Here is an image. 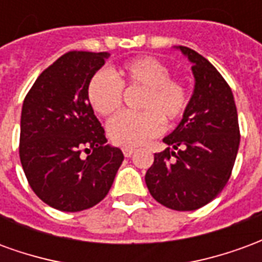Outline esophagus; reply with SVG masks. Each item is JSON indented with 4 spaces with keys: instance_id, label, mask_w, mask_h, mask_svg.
I'll return each instance as SVG.
<instances>
[{
    "instance_id": "obj_1",
    "label": "esophagus",
    "mask_w": 262,
    "mask_h": 262,
    "mask_svg": "<svg viewBox=\"0 0 262 262\" xmlns=\"http://www.w3.org/2000/svg\"><path fill=\"white\" fill-rule=\"evenodd\" d=\"M122 151L125 154V157H130L132 154L135 153V148L133 147H123L122 148Z\"/></svg>"
}]
</instances>
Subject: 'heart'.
I'll list each match as a JSON object with an SVG mask.
<instances>
[{"label":"heart","instance_id":"b5f03b06","mask_svg":"<svg viewBox=\"0 0 262 262\" xmlns=\"http://www.w3.org/2000/svg\"><path fill=\"white\" fill-rule=\"evenodd\" d=\"M123 86L142 88L139 114H120L109 122V139L123 147H136L161 133L167 125L184 118L189 91L180 80L171 78L170 69L156 57L140 56L120 66L115 73L99 70L86 86V98L95 112L111 116L122 105Z\"/></svg>","mask_w":262,"mask_h":262}]
</instances>
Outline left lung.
I'll return each mask as SVG.
<instances>
[{
  "instance_id": "obj_1",
  "label": "left lung",
  "mask_w": 262,
  "mask_h": 262,
  "mask_svg": "<svg viewBox=\"0 0 262 262\" xmlns=\"http://www.w3.org/2000/svg\"><path fill=\"white\" fill-rule=\"evenodd\" d=\"M192 63L195 88L184 118L163 139L146 172L151 196L174 210H195L213 201L229 181L236 161L240 129L230 86L203 56L178 46Z\"/></svg>"
}]
</instances>
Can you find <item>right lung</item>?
<instances>
[{"label": "right lung", "mask_w": 262, "mask_h": 262, "mask_svg": "<svg viewBox=\"0 0 262 262\" xmlns=\"http://www.w3.org/2000/svg\"><path fill=\"white\" fill-rule=\"evenodd\" d=\"M108 56L63 54L37 77L24 101L20 164L33 192L63 212H80L101 202L123 161L120 148L106 144L86 98L88 82Z\"/></svg>", "instance_id": "1"}]
</instances>
